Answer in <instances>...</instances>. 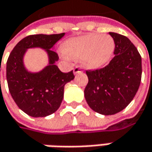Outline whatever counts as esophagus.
Listing matches in <instances>:
<instances>
[{"instance_id": "obj_1", "label": "esophagus", "mask_w": 152, "mask_h": 152, "mask_svg": "<svg viewBox=\"0 0 152 152\" xmlns=\"http://www.w3.org/2000/svg\"><path fill=\"white\" fill-rule=\"evenodd\" d=\"M82 68L80 67H75L73 68V73L74 74H77V73H82Z\"/></svg>"}]
</instances>
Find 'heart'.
<instances>
[{
	"mask_svg": "<svg viewBox=\"0 0 152 152\" xmlns=\"http://www.w3.org/2000/svg\"><path fill=\"white\" fill-rule=\"evenodd\" d=\"M115 43L109 35L88 34L68 40L65 51L69 56L83 58L85 67L97 68L107 63L113 54Z\"/></svg>",
	"mask_w": 152,
	"mask_h": 152,
	"instance_id": "b5f03b06",
	"label": "heart"
}]
</instances>
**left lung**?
Wrapping results in <instances>:
<instances>
[{
  "instance_id": "obj_1",
  "label": "left lung",
  "mask_w": 152,
  "mask_h": 152,
  "mask_svg": "<svg viewBox=\"0 0 152 152\" xmlns=\"http://www.w3.org/2000/svg\"><path fill=\"white\" fill-rule=\"evenodd\" d=\"M115 43L114 57L107 66L86 71L89 82L85 97L89 107L102 115H113L131 102L140 85L141 56L132 42L122 34L109 32Z\"/></svg>"
}]
</instances>
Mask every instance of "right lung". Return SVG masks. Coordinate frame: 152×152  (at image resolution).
<instances>
[{
  "instance_id": "add662e5",
  "label": "right lung",
  "mask_w": 152,
  "mask_h": 152,
  "mask_svg": "<svg viewBox=\"0 0 152 152\" xmlns=\"http://www.w3.org/2000/svg\"><path fill=\"white\" fill-rule=\"evenodd\" d=\"M65 35L34 34L23 38L12 50L7 62V80L9 91L18 107L34 118L54 113L60 107L64 86L74 79L73 71L62 73L56 65L58 56L55 44ZM40 48L48 56L47 66L39 72H30L25 67L23 57L28 49Z\"/></svg>"
}]
</instances>
